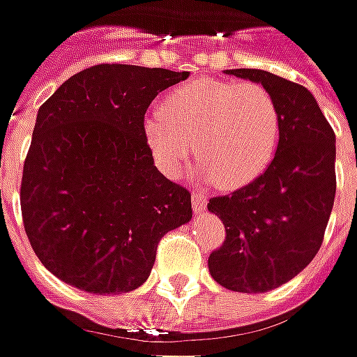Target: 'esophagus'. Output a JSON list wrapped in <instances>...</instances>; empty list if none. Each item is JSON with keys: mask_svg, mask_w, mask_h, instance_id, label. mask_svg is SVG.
<instances>
[{"mask_svg": "<svg viewBox=\"0 0 357 357\" xmlns=\"http://www.w3.org/2000/svg\"><path fill=\"white\" fill-rule=\"evenodd\" d=\"M192 206H194L195 213H197V211H204V209L208 208V199H206V195L194 192V194H192Z\"/></svg>", "mask_w": 357, "mask_h": 357, "instance_id": "obj_1", "label": "esophagus"}]
</instances>
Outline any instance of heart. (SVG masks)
I'll return each instance as SVG.
<instances>
[{
  "instance_id": "obj_1",
  "label": "heart",
  "mask_w": 357,
  "mask_h": 357,
  "mask_svg": "<svg viewBox=\"0 0 357 357\" xmlns=\"http://www.w3.org/2000/svg\"><path fill=\"white\" fill-rule=\"evenodd\" d=\"M144 130L167 176L179 178L194 149L206 178L234 190L270 165L280 139V109L259 84L202 77L169 93Z\"/></svg>"
}]
</instances>
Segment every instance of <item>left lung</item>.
I'll return each instance as SVG.
<instances>
[{
    "mask_svg": "<svg viewBox=\"0 0 357 357\" xmlns=\"http://www.w3.org/2000/svg\"><path fill=\"white\" fill-rule=\"evenodd\" d=\"M261 84L280 109V142L268 169L211 197L225 241L208 259L211 278L231 291L261 294L296 278L316 257L335 197V135L316 98L264 70H225Z\"/></svg>",
    "mask_w": 357,
    "mask_h": 357,
    "instance_id": "8db88e82",
    "label": "left lung"
}]
</instances>
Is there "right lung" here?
Masks as SVG:
<instances>
[{"label": "right lung", "instance_id": "1", "mask_svg": "<svg viewBox=\"0 0 357 357\" xmlns=\"http://www.w3.org/2000/svg\"><path fill=\"white\" fill-rule=\"evenodd\" d=\"M188 71L101 63L71 75L38 112L22 215L39 261L89 294L149 278L163 236L192 220V195L155 167L144 117Z\"/></svg>", "mask_w": 357, "mask_h": 357}]
</instances>
